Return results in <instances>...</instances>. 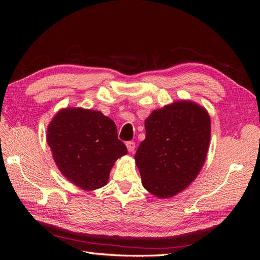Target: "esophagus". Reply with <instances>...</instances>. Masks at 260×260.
Returning a JSON list of instances; mask_svg holds the SVG:
<instances>
[{"mask_svg":"<svg viewBox=\"0 0 260 260\" xmlns=\"http://www.w3.org/2000/svg\"><path fill=\"white\" fill-rule=\"evenodd\" d=\"M126 147H127V150H128L129 153H133L135 151V142H133V141L127 142L126 143Z\"/></svg>","mask_w":260,"mask_h":260,"instance_id":"esophagus-1","label":"esophagus"}]
</instances>
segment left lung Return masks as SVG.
Segmentation results:
<instances>
[{
	"mask_svg": "<svg viewBox=\"0 0 260 260\" xmlns=\"http://www.w3.org/2000/svg\"><path fill=\"white\" fill-rule=\"evenodd\" d=\"M145 131L135 154L142 184L159 199L174 197L196 180L206 161L210 116L196 103L175 102L154 110Z\"/></svg>",
	"mask_w": 260,
	"mask_h": 260,
	"instance_id": "obj_1",
	"label": "left lung"
}]
</instances>
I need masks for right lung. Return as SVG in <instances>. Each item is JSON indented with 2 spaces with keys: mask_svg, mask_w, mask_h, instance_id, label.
Segmentation results:
<instances>
[{
  "mask_svg": "<svg viewBox=\"0 0 260 260\" xmlns=\"http://www.w3.org/2000/svg\"><path fill=\"white\" fill-rule=\"evenodd\" d=\"M47 142L60 172L85 191L106 185L116 159L127 154L112 119L79 107L59 110L48 126Z\"/></svg>",
  "mask_w": 260,
  "mask_h": 260,
  "instance_id": "add662e5",
  "label": "right lung"
}]
</instances>
